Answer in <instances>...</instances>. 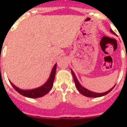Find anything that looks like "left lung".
I'll return each mask as SVG.
<instances>
[{"instance_id":"left-lung-1","label":"left lung","mask_w":127,"mask_h":127,"mask_svg":"<svg viewBox=\"0 0 127 127\" xmlns=\"http://www.w3.org/2000/svg\"><path fill=\"white\" fill-rule=\"evenodd\" d=\"M111 32L113 33V34H115V33L113 32V30H111ZM71 72H72V76H73V78H74V83L76 84V88L77 90L80 92V93H81L82 94L85 95V96L86 97H101L103 95H105L107 94L108 93H109L113 89L114 87H113L112 88L110 89L109 90L106 92H104V93H95V92H91V91H89L88 90H87L85 88L82 87L81 85L80 84V83L78 82V79L76 77L75 74L74 73V72L72 71L71 70Z\"/></svg>"}]
</instances>
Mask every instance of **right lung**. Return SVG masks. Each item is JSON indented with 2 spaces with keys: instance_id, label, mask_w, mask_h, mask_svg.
<instances>
[{
  "instance_id": "obj_1",
  "label": "right lung",
  "mask_w": 127,
  "mask_h": 127,
  "mask_svg": "<svg viewBox=\"0 0 127 127\" xmlns=\"http://www.w3.org/2000/svg\"><path fill=\"white\" fill-rule=\"evenodd\" d=\"M56 68H57V64H55L54 67L52 69L51 73L50 75V77L49 78L47 82L42 86L39 87L38 88L33 89V90H21V89L17 88L13 84L10 82V84H12V87L16 90L20 94L24 96L28 97H31V98H37V97H40L45 94H47L52 88L53 85V82L55 77V72H56Z\"/></svg>"
}]
</instances>
